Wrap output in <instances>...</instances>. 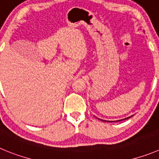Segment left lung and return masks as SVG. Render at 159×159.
I'll return each mask as SVG.
<instances>
[{"label":"left lung","mask_w":159,"mask_h":159,"mask_svg":"<svg viewBox=\"0 0 159 159\" xmlns=\"http://www.w3.org/2000/svg\"><path fill=\"white\" fill-rule=\"evenodd\" d=\"M132 116H133V115H132ZM132 116H130V117H128V118H124V119H121V120H118V121H122V120H125V119H128V118H131ZM98 119L99 120H101V121H107V122H114V121H106V120H103V119H100V118H98Z\"/></svg>","instance_id":"left-lung-1"}]
</instances>
